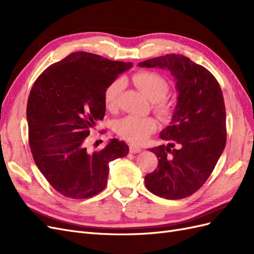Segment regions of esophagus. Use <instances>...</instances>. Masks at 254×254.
Segmentation results:
<instances>
[{
	"instance_id": "esophagus-1",
	"label": "esophagus",
	"mask_w": 254,
	"mask_h": 254,
	"mask_svg": "<svg viewBox=\"0 0 254 254\" xmlns=\"http://www.w3.org/2000/svg\"><path fill=\"white\" fill-rule=\"evenodd\" d=\"M129 150H130V152H131V153H137V152L142 151V149L140 147H137V146H135L133 144H131V145L129 146Z\"/></svg>"
}]
</instances>
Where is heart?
I'll return each instance as SVG.
<instances>
[{"instance_id": "b5f03b06", "label": "heart", "mask_w": 254, "mask_h": 254, "mask_svg": "<svg viewBox=\"0 0 254 254\" xmlns=\"http://www.w3.org/2000/svg\"><path fill=\"white\" fill-rule=\"evenodd\" d=\"M132 82L152 102L153 110L161 117H167L172 111V103L165 97L168 86L167 80L159 73L151 71H140L132 76ZM124 83L120 78L112 80L104 91V102L108 109L117 108ZM157 122L155 119L146 117L127 115L115 123V130L127 141L133 144L143 143L149 134L155 131Z\"/></svg>"}]
</instances>
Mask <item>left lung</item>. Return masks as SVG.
<instances>
[{
  "label": "left lung",
  "instance_id": "8db88e82",
  "mask_svg": "<svg viewBox=\"0 0 254 254\" xmlns=\"http://www.w3.org/2000/svg\"><path fill=\"white\" fill-rule=\"evenodd\" d=\"M139 66L166 68L178 92L171 124L160 132L168 144L150 149L158 166L145 176V186L171 200L189 197L203 186L225 149L226 108L220 86L210 71L179 54L145 60Z\"/></svg>",
  "mask_w": 254,
  "mask_h": 254
}]
</instances>
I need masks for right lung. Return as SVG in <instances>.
<instances>
[{"label":"right lung","mask_w":254,"mask_h":254,"mask_svg":"<svg viewBox=\"0 0 254 254\" xmlns=\"http://www.w3.org/2000/svg\"><path fill=\"white\" fill-rule=\"evenodd\" d=\"M131 63L76 52L50 65L28 96V141L35 163L61 195L86 199L106 188L109 162L128 155L124 141L111 139L88 152L86 137L106 112L104 91Z\"/></svg>","instance_id":"obj_1"}]
</instances>
